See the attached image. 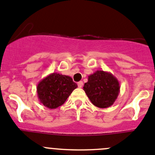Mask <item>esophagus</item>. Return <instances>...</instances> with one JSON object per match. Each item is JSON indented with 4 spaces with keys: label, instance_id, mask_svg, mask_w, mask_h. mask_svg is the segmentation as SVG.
<instances>
[{
    "label": "esophagus",
    "instance_id": "1",
    "mask_svg": "<svg viewBox=\"0 0 155 155\" xmlns=\"http://www.w3.org/2000/svg\"><path fill=\"white\" fill-rule=\"evenodd\" d=\"M77 84H78V87L81 88V87H82V86H83V82H82V81H79Z\"/></svg>",
    "mask_w": 155,
    "mask_h": 155
}]
</instances>
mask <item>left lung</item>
Masks as SVG:
<instances>
[{"label": "left lung", "mask_w": 155, "mask_h": 155, "mask_svg": "<svg viewBox=\"0 0 155 155\" xmlns=\"http://www.w3.org/2000/svg\"><path fill=\"white\" fill-rule=\"evenodd\" d=\"M83 90L95 106L101 108L114 104L120 92L119 82L109 72L97 70L88 77Z\"/></svg>", "instance_id": "obj_1"}]
</instances>
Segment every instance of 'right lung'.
Listing matches in <instances>:
<instances>
[{
    "mask_svg": "<svg viewBox=\"0 0 155 155\" xmlns=\"http://www.w3.org/2000/svg\"><path fill=\"white\" fill-rule=\"evenodd\" d=\"M77 87L70 76L53 73L39 82L37 96L45 107L55 109L63 105Z\"/></svg>",
    "mask_w": 155,
    "mask_h": 155,
    "instance_id": "add662e5",
    "label": "right lung"
}]
</instances>
